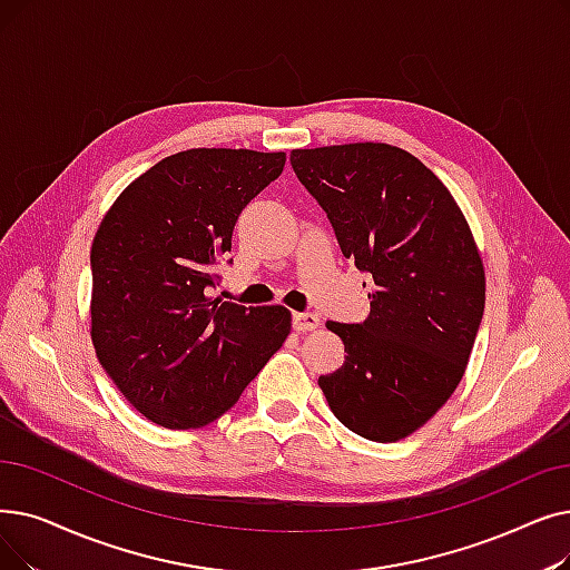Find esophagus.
I'll list each match as a JSON object with an SVG mask.
<instances>
[{"mask_svg": "<svg viewBox=\"0 0 570 570\" xmlns=\"http://www.w3.org/2000/svg\"><path fill=\"white\" fill-rule=\"evenodd\" d=\"M321 326V321L314 312H298L293 314V328L298 333H307V331H314Z\"/></svg>", "mask_w": 570, "mask_h": 570, "instance_id": "1", "label": "esophagus"}]
</instances>
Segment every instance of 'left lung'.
Masks as SVG:
<instances>
[{"label": "left lung", "mask_w": 570, "mask_h": 570, "mask_svg": "<svg viewBox=\"0 0 570 570\" xmlns=\"http://www.w3.org/2000/svg\"><path fill=\"white\" fill-rule=\"evenodd\" d=\"M291 165L344 258L373 277L363 324H326L346 356L318 386L356 435L403 440L450 401L473 352L487 288L475 237L448 186L399 146L293 148Z\"/></svg>", "instance_id": "obj_1"}]
</instances>
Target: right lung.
<instances>
[{
  "mask_svg": "<svg viewBox=\"0 0 570 570\" xmlns=\"http://www.w3.org/2000/svg\"><path fill=\"white\" fill-rule=\"evenodd\" d=\"M284 163L282 151L188 148L137 177L97 228L92 346L122 399L148 422H216L288 337L286 307L207 295L237 216Z\"/></svg>",
  "mask_w": 570,
  "mask_h": 570,
  "instance_id": "add662e5",
  "label": "right lung"
}]
</instances>
